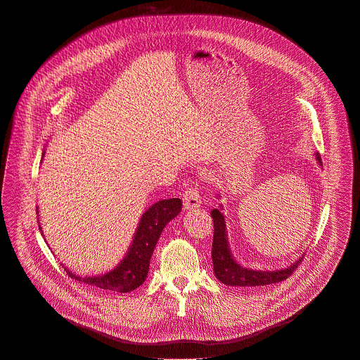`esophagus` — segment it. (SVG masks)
Returning <instances> with one entry per match:
<instances>
[{
  "instance_id": "1",
  "label": "esophagus",
  "mask_w": 360,
  "mask_h": 360,
  "mask_svg": "<svg viewBox=\"0 0 360 360\" xmlns=\"http://www.w3.org/2000/svg\"><path fill=\"white\" fill-rule=\"evenodd\" d=\"M183 204H184V208L187 210H193V208H197L201 205V197H200V191L198 188L194 186V187H188L184 194H183Z\"/></svg>"
}]
</instances>
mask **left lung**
Masks as SVG:
<instances>
[{"label": "left lung", "instance_id": "8db88e82", "mask_svg": "<svg viewBox=\"0 0 360 360\" xmlns=\"http://www.w3.org/2000/svg\"><path fill=\"white\" fill-rule=\"evenodd\" d=\"M316 159L322 165L319 153H316ZM211 217L214 221V236H212V250H211L214 274L217 276V279H220L226 285L262 286V285L276 283L286 279L291 274H294V271L302 262V258H300V261L281 271H254V269L243 268L234 261L230 252L223 212L219 208H215L211 211Z\"/></svg>", "mask_w": 360, "mask_h": 360}]
</instances>
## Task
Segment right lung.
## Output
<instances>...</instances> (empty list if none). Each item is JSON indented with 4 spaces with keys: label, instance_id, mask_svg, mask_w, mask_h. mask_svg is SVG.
<instances>
[{
    "label": "right lung",
    "instance_id": "1",
    "mask_svg": "<svg viewBox=\"0 0 360 360\" xmlns=\"http://www.w3.org/2000/svg\"><path fill=\"white\" fill-rule=\"evenodd\" d=\"M181 210L180 198L162 200L153 204L145 214L141 215L139 227L136 230L133 244L129 248L124 259L110 272L99 276H78L66 271L70 278H75L79 282L88 283L96 288L130 292L145 282L149 274V264L153 250L159 241V237L166 224L173 220Z\"/></svg>",
    "mask_w": 360,
    "mask_h": 360
}]
</instances>
